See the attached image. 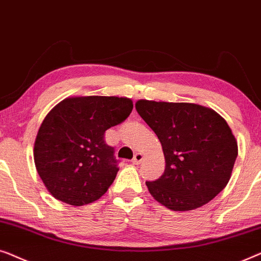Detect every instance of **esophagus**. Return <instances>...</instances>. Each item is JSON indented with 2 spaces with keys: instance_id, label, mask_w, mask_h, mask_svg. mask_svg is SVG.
Listing matches in <instances>:
<instances>
[{
  "instance_id": "esophagus-1",
  "label": "esophagus",
  "mask_w": 261,
  "mask_h": 261,
  "mask_svg": "<svg viewBox=\"0 0 261 261\" xmlns=\"http://www.w3.org/2000/svg\"><path fill=\"white\" fill-rule=\"evenodd\" d=\"M143 161V155L141 152H137L136 155L134 156V159H132V163L134 164H139Z\"/></svg>"
}]
</instances>
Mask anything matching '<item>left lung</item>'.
Listing matches in <instances>:
<instances>
[{
	"instance_id": "8db88e82",
	"label": "left lung",
	"mask_w": 261,
	"mask_h": 261,
	"mask_svg": "<svg viewBox=\"0 0 261 261\" xmlns=\"http://www.w3.org/2000/svg\"><path fill=\"white\" fill-rule=\"evenodd\" d=\"M136 110L162 144L166 169L146 187L160 203L185 212L225 188L238 156L228 124L214 110L189 102L138 100Z\"/></svg>"
}]
</instances>
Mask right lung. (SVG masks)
<instances>
[{"label":"right lung","mask_w":261,"mask_h":261,"mask_svg":"<svg viewBox=\"0 0 261 261\" xmlns=\"http://www.w3.org/2000/svg\"><path fill=\"white\" fill-rule=\"evenodd\" d=\"M132 108L131 99L91 95L67 98L50 110L36 135L34 162L56 199L84 205L108 192L119 161L105 131L123 123Z\"/></svg>","instance_id":"1"}]
</instances>
